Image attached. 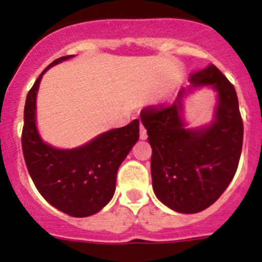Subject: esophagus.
I'll return each mask as SVG.
<instances>
[{"instance_id":"esophagus-1","label":"esophagus","mask_w":262,"mask_h":262,"mask_svg":"<svg viewBox=\"0 0 262 262\" xmlns=\"http://www.w3.org/2000/svg\"><path fill=\"white\" fill-rule=\"evenodd\" d=\"M140 139H142V140H145V139H147V129H145V127L143 126V124H140Z\"/></svg>"}]
</instances>
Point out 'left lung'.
<instances>
[{"instance_id": "left-lung-1", "label": "left lung", "mask_w": 262, "mask_h": 262, "mask_svg": "<svg viewBox=\"0 0 262 262\" xmlns=\"http://www.w3.org/2000/svg\"><path fill=\"white\" fill-rule=\"evenodd\" d=\"M168 107H148L140 114L152 147V187L160 202L181 214L210 207L232 181L243 147V120L236 90L215 66L195 72ZM201 87L217 92L210 124L189 127L184 98Z\"/></svg>"}]
</instances>
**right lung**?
<instances>
[{
	"label": "right lung",
	"instance_id": "right-lung-1",
	"mask_svg": "<svg viewBox=\"0 0 262 262\" xmlns=\"http://www.w3.org/2000/svg\"><path fill=\"white\" fill-rule=\"evenodd\" d=\"M73 56H62L51 62L27 94L22 149L27 170L41 196L60 211L85 217L101 211L114 195L119 165L139 139V119L108 129L71 149L46 143L36 126L39 85L51 67Z\"/></svg>",
	"mask_w": 262,
	"mask_h": 262
}]
</instances>
